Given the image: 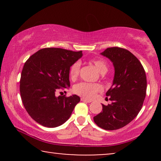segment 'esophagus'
<instances>
[{
	"label": "esophagus",
	"mask_w": 161,
	"mask_h": 161,
	"mask_svg": "<svg viewBox=\"0 0 161 161\" xmlns=\"http://www.w3.org/2000/svg\"><path fill=\"white\" fill-rule=\"evenodd\" d=\"M80 100L83 101V102H86V103H91V102H92V100H87V99L83 98V97H81V98H80Z\"/></svg>",
	"instance_id": "1"
}]
</instances>
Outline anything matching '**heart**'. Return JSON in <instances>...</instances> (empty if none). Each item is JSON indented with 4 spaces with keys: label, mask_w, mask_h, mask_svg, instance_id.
<instances>
[{
    "label": "heart",
    "mask_w": 161,
    "mask_h": 161,
    "mask_svg": "<svg viewBox=\"0 0 161 161\" xmlns=\"http://www.w3.org/2000/svg\"><path fill=\"white\" fill-rule=\"evenodd\" d=\"M91 62L95 66L97 69L100 72L101 74L106 73L108 67L107 63L102 59H92ZM80 62L77 61L72 64L69 69V75L72 79H76L80 74ZM102 91V86L100 84H95V83H90L82 82L79 83L78 84L75 85L73 87V92L75 93L78 94L83 97L86 99H92L94 97L97 92Z\"/></svg>",
    "instance_id": "obj_1"
}]
</instances>
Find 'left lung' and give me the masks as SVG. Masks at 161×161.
<instances>
[{"label": "left lung", "instance_id": "obj_1", "mask_svg": "<svg viewBox=\"0 0 161 161\" xmlns=\"http://www.w3.org/2000/svg\"><path fill=\"white\" fill-rule=\"evenodd\" d=\"M101 55L113 63V85L106 92L111 105H102L103 111L94 117L96 125L106 130L122 128L136 117L147 92V77L139 60L129 50L108 47Z\"/></svg>", "mask_w": 161, "mask_h": 161}]
</instances>
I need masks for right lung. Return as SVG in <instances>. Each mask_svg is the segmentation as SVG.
Returning a JSON list of instances; mask_svg holds the SVG:
<instances>
[{
    "instance_id": "add662e5",
    "label": "right lung",
    "mask_w": 161,
    "mask_h": 161,
    "mask_svg": "<svg viewBox=\"0 0 161 161\" xmlns=\"http://www.w3.org/2000/svg\"><path fill=\"white\" fill-rule=\"evenodd\" d=\"M83 56L62 48H43L25 61L22 70L19 92L26 111L42 126L56 127L69 119L80 99L56 95L70 86L69 69Z\"/></svg>"
}]
</instances>
